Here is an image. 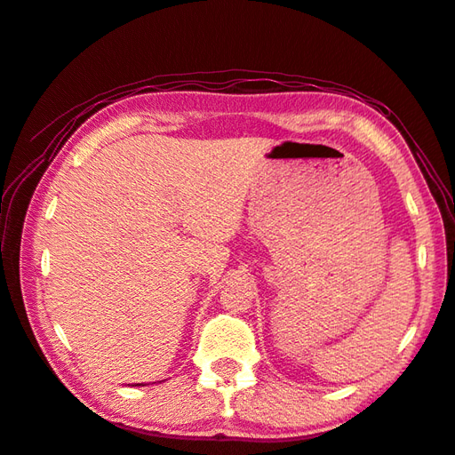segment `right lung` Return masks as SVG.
Instances as JSON below:
<instances>
[{"label":"right lung","mask_w":455,"mask_h":455,"mask_svg":"<svg viewBox=\"0 0 455 455\" xmlns=\"http://www.w3.org/2000/svg\"><path fill=\"white\" fill-rule=\"evenodd\" d=\"M136 387H144V384H136Z\"/></svg>","instance_id":"obj_1"}]
</instances>
